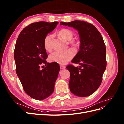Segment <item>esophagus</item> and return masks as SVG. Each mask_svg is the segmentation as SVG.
<instances>
[{
  "label": "esophagus",
  "instance_id": "1",
  "mask_svg": "<svg viewBox=\"0 0 124 124\" xmlns=\"http://www.w3.org/2000/svg\"><path fill=\"white\" fill-rule=\"evenodd\" d=\"M60 68L61 69H64L66 68V66L64 65H60Z\"/></svg>",
  "mask_w": 124,
  "mask_h": 124
}]
</instances>
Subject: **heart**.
<instances>
[{
  "label": "heart",
  "mask_w": 124,
  "mask_h": 124,
  "mask_svg": "<svg viewBox=\"0 0 124 124\" xmlns=\"http://www.w3.org/2000/svg\"><path fill=\"white\" fill-rule=\"evenodd\" d=\"M58 34L65 40L69 41L68 43L72 47H77L79 46V43L76 40H72L74 37V32L68 28H62L60 29L58 32ZM52 36L51 35H48L44 39V45L45 49L47 51L50 50L51 41H52ZM75 55V52L71 49H68L65 52H55L52 53L49 57L50 62H56L59 64L65 65L67 64L70 60L73 58Z\"/></svg>",
  "instance_id": "b5f03b06"
}]
</instances>
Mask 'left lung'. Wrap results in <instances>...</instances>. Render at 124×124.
Instances as JSON below:
<instances>
[{"instance_id": "1", "label": "left lung", "mask_w": 124, "mask_h": 124, "mask_svg": "<svg viewBox=\"0 0 124 124\" xmlns=\"http://www.w3.org/2000/svg\"><path fill=\"white\" fill-rule=\"evenodd\" d=\"M60 24L73 27L79 33V50L71 62L80 66L69 65L66 68L70 72L69 87L71 92L79 97H87L101 85L106 68V49L103 38L94 26L84 21L62 22Z\"/></svg>"}]
</instances>
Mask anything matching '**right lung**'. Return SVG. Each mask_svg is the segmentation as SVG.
<instances>
[{"instance_id":"1","label":"right lung","mask_w":124,"mask_h":124,"mask_svg":"<svg viewBox=\"0 0 124 124\" xmlns=\"http://www.w3.org/2000/svg\"><path fill=\"white\" fill-rule=\"evenodd\" d=\"M58 22H38L24 28L17 38L14 50L16 71L27 95L43 100L52 94L60 70L57 63L46 61L48 55L44 42ZM42 63L46 67L40 69Z\"/></svg>"}]
</instances>
